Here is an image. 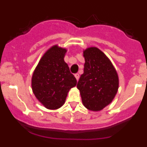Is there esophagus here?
Here are the masks:
<instances>
[{"label": "esophagus", "mask_w": 147, "mask_h": 147, "mask_svg": "<svg viewBox=\"0 0 147 147\" xmlns=\"http://www.w3.org/2000/svg\"><path fill=\"white\" fill-rule=\"evenodd\" d=\"M75 76V77H76V80H79V79H80V74H76L74 75Z\"/></svg>", "instance_id": "obj_1"}]
</instances>
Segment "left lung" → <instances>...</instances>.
<instances>
[{
    "label": "left lung",
    "mask_w": 147,
    "mask_h": 147,
    "mask_svg": "<svg viewBox=\"0 0 147 147\" xmlns=\"http://www.w3.org/2000/svg\"><path fill=\"white\" fill-rule=\"evenodd\" d=\"M84 73L77 83L83 105L98 112L110 105L119 90L118 73L106 54L96 47L83 50Z\"/></svg>",
    "instance_id": "left-lung-1"
}]
</instances>
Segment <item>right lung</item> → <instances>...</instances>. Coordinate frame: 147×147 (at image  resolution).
<instances>
[{
    "label": "right lung",
    "mask_w": 147,
    "mask_h": 147,
    "mask_svg": "<svg viewBox=\"0 0 147 147\" xmlns=\"http://www.w3.org/2000/svg\"><path fill=\"white\" fill-rule=\"evenodd\" d=\"M66 53L67 49L58 45L49 48L32 74V91L39 102L49 110L60 108L70 90L76 85V78L64 60Z\"/></svg>",
    "instance_id": "add662e5"
}]
</instances>
